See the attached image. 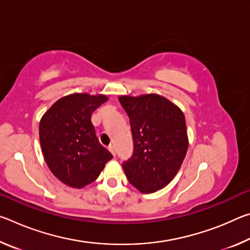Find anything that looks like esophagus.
<instances>
[{"label":"esophagus","mask_w":250,"mask_h":250,"mask_svg":"<svg viewBox=\"0 0 250 250\" xmlns=\"http://www.w3.org/2000/svg\"><path fill=\"white\" fill-rule=\"evenodd\" d=\"M109 150H110V152H111V153H112V155H116L117 152H116L115 146H109Z\"/></svg>","instance_id":"34e87169"}]
</instances>
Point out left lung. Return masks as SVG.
Wrapping results in <instances>:
<instances>
[{
	"instance_id": "left-lung-1",
	"label": "left lung",
	"mask_w": 250,
	"mask_h": 250,
	"mask_svg": "<svg viewBox=\"0 0 250 250\" xmlns=\"http://www.w3.org/2000/svg\"><path fill=\"white\" fill-rule=\"evenodd\" d=\"M130 119L133 154L124 162L126 179L141 193H153L174 179L188 147L185 117L166 97L120 96Z\"/></svg>"
}]
</instances>
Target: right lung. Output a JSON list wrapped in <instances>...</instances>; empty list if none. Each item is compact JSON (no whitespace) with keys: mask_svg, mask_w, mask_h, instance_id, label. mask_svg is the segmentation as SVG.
<instances>
[{"mask_svg":"<svg viewBox=\"0 0 250 250\" xmlns=\"http://www.w3.org/2000/svg\"><path fill=\"white\" fill-rule=\"evenodd\" d=\"M104 95L71 94L58 99L40 122V141L49 170L62 183L83 188L97 180L112 154L100 145L91 124Z\"/></svg>","mask_w":250,"mask_h":250,"instance_id":"right-lung-1","label":"right lung"}]
</instances>
